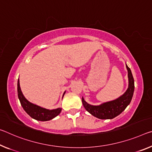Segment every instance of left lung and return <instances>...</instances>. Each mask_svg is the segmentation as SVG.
Wrapping results in <instances>:
<instances>
[{"label":"left lung","mask_w":152,"mask_h":152,"mask_svg":"<svg viewBox=\"0 0 152 152\" xmlns=\"http://www.w3.org/2000/svg\"><path fill=\"white\" fill-rule=\"evenodd\" d=\"M129 77V88L123 95L117 99L103 103L100 105H91L86 103L83 97L82 102L86 110L96 118L99 119H112L116 117L126 109L131 103L134 93V78L131 69L127 66Z\"/></svg>","instance_id":"1"}]
</instances>
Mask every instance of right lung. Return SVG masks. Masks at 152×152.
Wrapping results in <instances>:
<instances>
[{
  "mask_svg": "<svg viewBox=\"0 0 152 152\" xmlns=\"http://www.w3.org/2000/svg\"><path fill=\"white\" fill-rule=\"evenodd\" d=\"M18 95L19 99L20 101L21 105L23 108V110L26 111V112L30 117L37 120L48 121V120L54 118L55 117L58 115L61 111V108H57V109L52 110H47L29 102L24 97L22 92H21L20 86V80H19L18 81Z\"/></svg>",
  "mask_w": 152,
  "mask_h": 152,
  "instance_id": "obj_1",
  "label": "right lung"
}]
</instances>
